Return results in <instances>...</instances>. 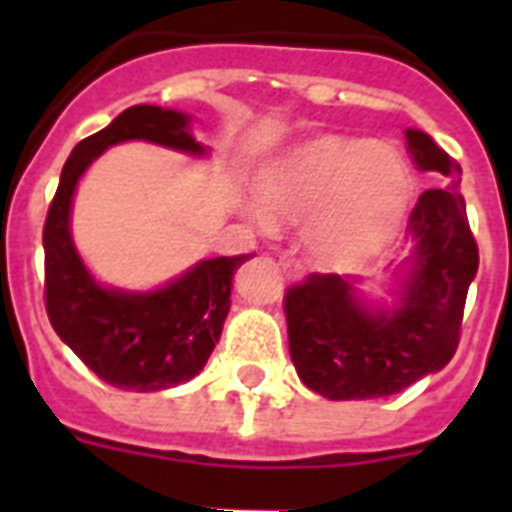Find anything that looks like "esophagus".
Instances as JSON below:
<instances>
[{"mask_svg":"<svg viewBox=\"0 0 512 512\" xmlns=\"http://www.w3.org/2000/svg\"><path fill=\"white\" fill-rule=\"evenodd\" d=\"M279 265L281 268H284V273H287L289 279L292 281H300L305 276V265L300 263V260H297V257H292V255H281L279 257Z\"/></svg>","mask_w":512,"mask_h":512,"instance_id":"obj_1","label":"esophagus"}]
</instances>
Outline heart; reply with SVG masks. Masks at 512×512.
Wrapping results in <instances>:
<instances>
[{
    "label": "heart",
    "instance_id": "b5f03b06",
    "mask_svg": "<svg viewBox=\"0 0 512 512\" xmlns=\"http://www.w3.org/2000/svg\"><path fill=\"white\" fill-rule=\"evenodd\" d=\"M257 225L273 217L308 223V247L332 268H353L388 247L414 199L409 164L393 146L321 138L260 175Z\"/></svg>",
    "mask_w": 512,
    "mask_h": 512
}]
</instances>
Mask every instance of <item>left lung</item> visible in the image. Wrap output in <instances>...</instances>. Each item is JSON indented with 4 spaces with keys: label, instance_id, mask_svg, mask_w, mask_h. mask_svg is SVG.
<instances>
[{
    "label": "left lung",
    "instance_id": "1",
    "mask_svg": "<svg viewBox=\"0 0 512 512\" xmlns=\"http://www.w3.org/2000/svg\"><path fill=\"white\" fill-rule=\"evenodd\" d=\"M420 170L446 188L417 199L409 233L414 252L393 308H366L337 273H308L284 295L289 356L300 380L332 401L393 396L444 369L460 345L462 311L478 271V244L460 188V164L430 135L406 130Z\"/></svg>",
    "mask_w": 512,
    "mask_h": 512
}]
</instances>
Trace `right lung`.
Listing matches in <instances>:
<instances>
[{
	"mask_svg": "<svg viewBox=\"0 0 512 512\" xmlns=\"http://www.w3.org/2000/svg\"><path fill=\"white\" fill-rule=\"evenodd\" d=\"M148 140L201 156L188 116L159 106H132L68 156L44 220V308L58 337L114 388H175L204 369L231 308L233 273L252 255L201 260L156 292L100 287L76 255L68 215L76 183L108 146Z\"/></svg>",
	"mask_w": 512,
	"mask_h": 512,
	"instance_id": "add662e5",
	"label": "right lung"
}]
</instances>
